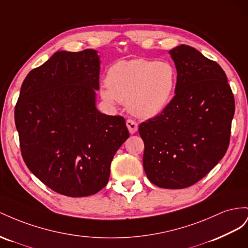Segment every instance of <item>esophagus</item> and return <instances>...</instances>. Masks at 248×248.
I'll return each mask as SVG.
<instances>
[{
    "label": "esophagus",
    "instance_id": "obj_1",
    "mask_svg": "<svg viewBox=\"0 0 248 248\" xmlns=\"http://www.w3.org/2000/svg\"><path fill=\"white\" fill-rule=\"evenodd\" d=\"M126 126H128L129 132L131 134L136 133L138 130V124H136V122H134V120H132V119L126 120Z\"/></svg>",
    "mask_w": 248,
    "mask_h": 248
}]
</instances>
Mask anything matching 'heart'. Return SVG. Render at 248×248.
Here are the masks:
<instances>
[{"label": "heart", "mask_w": 248, "mask_h": 248, "mask_svg": "<svg viewBox=\"0 0 248 248\" xmlns=\"http://www.w3.org/2000/svg\"><path fill=\"white\" fill-rule=\"evenodd\" d=\"M107 85L100 89L109 104L126 103L132 114L150 118L160 114L170 103L176 84V72L169 62L132 59L113 64Z\"/></svg>", "instance_id": "obj_1"}]
</instances>
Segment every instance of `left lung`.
<instances>
[{
    "label": "left lung",
    "instance_id": "left-lung-1",
    "mask_svg": "<svg viewBox=\"0 0 248 248\" xmlns=\"http://www.w3.org/2000/svg\"><path fill=\"white\" fill-rule=\"evenodd\" d=\"M169 54L178 73L175 95L138 130L148 180L161 188L183 189L206 176L228 151L235 100L217 62L185 45Z\"/></svg>",
    "mask_w": 248,
    "mask_h": 248
}]
</instances>
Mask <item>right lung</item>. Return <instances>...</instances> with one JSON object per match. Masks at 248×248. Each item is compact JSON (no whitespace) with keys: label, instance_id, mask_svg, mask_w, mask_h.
<instances>
[{"label":"right lung","instance_id":"add662e5","mask_svg":"<svg viewBox=\"0 0 248 248\" xmlns=\"http://www.w3.org/2000/svg\"><path fill=\"white\" fill-rule=\"evenodd\" d=\"M94 49L56 52L23 82L14 111L23 159L55 192L83 197L103 189L118 148L130 137L123 116L95 107Z\"/></svg>","mask_w":248,"mask_h":248}]
</instances>
